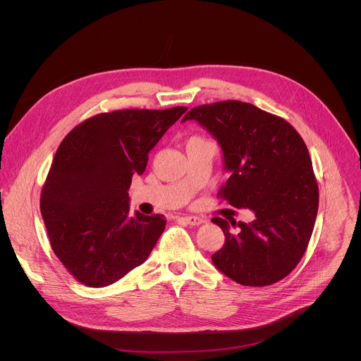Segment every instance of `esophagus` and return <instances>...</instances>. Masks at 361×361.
Wrapping results in <instances>:
<instances>
[{"label": "esophagus", "mask_w": 361, "mask_h": 361, "mask_svg": "<svg viewBox=\"0 0 361 361\" xmlns=\"http://www.w3.org/2000/svg\"><path fill=\"white\" fill-rule=\"evenodd\" d=\"M181 220H184L190 226H200V224L204 223V220L201 217H197V216H187V217H183Z\"/></svg>", "instance_id": "obj_1"}]
</instances>
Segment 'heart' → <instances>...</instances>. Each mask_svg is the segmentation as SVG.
Wrapping results in <instances>:
<instances>
[{"label":"heart","instance_id":"heart-1","mask_svg":"<svg viewBox=\"0 0 361 361\" xmlns=\"http://www.w3.org/2000/svg\"><path fill=\"white\" fill-rule=\"evenodd\" d=\"M191 140H201V138H198V137H194V138H191Z\"/></svg>","mask_w":361,"mask_h":361}]
</instances>
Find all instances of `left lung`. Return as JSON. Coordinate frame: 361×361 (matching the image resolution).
<instances>
[{
	"instance_id": "1",
	"label": "left lung",
	"mask_w": 361,
	"mask_h": 361,
	"mask_svg": "<svg viewBox=\"0 0 361 361\" xmlns=\"http://www.w3.org/2000/svg\"><path fill=\"white\" fill-rule=\"evenodd\" d=\"M197 121L220 144L228 180L219 195L255 219L238 223L214 217L226 241L214 266L243 286L263 287L288 276L310 241L319 210V187L308 149L283 118L235 99L191 109L181 123ZM232 227H235L234 221Z\"/></svg>"
}]
</instances>
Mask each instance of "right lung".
Wrapping results in <instances>:
<instances>
[{
  "label": "right lung",
  "instance_id": "obj_1",
  "mask_svg": "<svg viewBox=\"0 0 361 361\" xmlns=\"http://www.w3.org/2000/svg\"><path fill=\"white\" fill-rule=\"evenodd\" d=\"M187 111L97 114L61 141L41 191L49 244L80 283L106 287L142 264L166 228L161 214H130L128 190L148 152Z\"/></svg>",
  "mask_w": 361,
  "mask_h": 361
}]
</instances>
